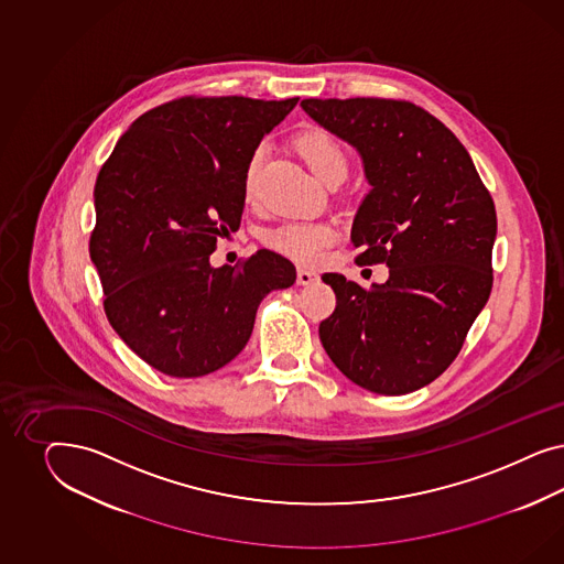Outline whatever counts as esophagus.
<instances>
[{
	"label": "esophagus",
	"instance_id": "obj_1",
	"mask_svg": "<svg viewBox=\"0 0 564 564\" xmlns=\"http://www.w3.org/2000/svg\"><path fill=\"white\" fill-rule=\"evenodd\" d=\"M318 281V274L314 271H307V269H297V283L300 285H312Z\"/></svg>",
	"mask_w": 564,
	"mask_h": 564
}]
</instances>
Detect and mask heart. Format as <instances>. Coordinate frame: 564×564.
<instances>
[{"label": "heart", "mask_w": 564, "mask_h": 564, "mask_svg": "<svg viewBox=\"0 0 564 564\" xmlns=\"http://www.w3.org/2000/svg\"><path fill=\"white\" fill-rule=\"evenodd\" d=\"M293 144L312 173L325 184H330L335 180L341 182L345 177L349 167V156L341 142L330 132H326L323 128H310L302 134H297ZM262 159H264V151L257 149L246 163L241 192L248 203L257 198ZM337 238H339V229L333 223L291 221L283 223L273 229L267 236V243L276 252L293 258L297 262L314 264L323 257L326 246H330Z\"/></svg>", "instance_id": "b5f03b06"}]
</instances>
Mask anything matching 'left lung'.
<instances>
[{"label":"left lung","instance_id":"1","mask_svg":"<svg viewBox=\"0 0 564 564\" xmlns=\"http://www.w3.org/2000/svg\"><path fill=\"white\" fill-rule=\"evenodd\" d=\"M307 116L358 149L372 186L359 205L356 262L387 264L364 290L323 276L337 295L318 335L328 358L361 389L413 393L459 356L492 291L496 208L457 137L399 99H304Z\"/></svg>","mask_w":564,"mask_h":564}]
</instances>
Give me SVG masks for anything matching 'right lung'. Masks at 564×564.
I'll use <instances>...</instances> for the list:
<instances>
[{
    "label": "right lung",
    "mask_w": 564,
    "mask_h": 564,
    "mask_svg": "<svg viewBox=\"0 0 564 564\" xmlns=\"http://www.w3.org/2000/svg\"><path fill=\"white\" fill-rule=\"evenodd\" d=\"M297 97H182L142 113L95 184L90 260L123 343L175 378L210 375L252 335L262 297L295 281L271 250L213 269L217 238L238 231L243 171Z\"/></svg>",
    "instance_id": "1"
}]
</instances>
